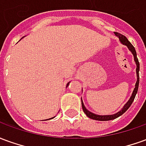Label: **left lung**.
<instances>
[{"instance_id": "1", "label": "left lung", "mask_w": 146, "mask_h": 146, "mask_svg": "<svg viewBox=\"0 0 146 146\" xmlns=\"http://www.w3.org/2000/svg\"><path fill=\"white\" fill-rule=\"evenodd\" d=\"M116 36H119V40L121 41L122 44H125L126 46H127V48H129V50L131 51L132 54L134 55V58H135V61L136 62V65H137V68H136V73H137V82H136V84H135V88L134 92L132 93V95L131 98L129 99V101L127 102V103H126V105L123 106V108L122 109V110H120L119 112H118L116 114H113V115H108V116H99V115H96L95 113H91L90 111L87 110L84 106V103H83L82 100H81V104H82V109L84 110V113H85L87 116H88L89 118L91 119H95V120H100V121H105V120H111V119H114L119 117V116H121L122 114L125 113L127 110H128V108L131 106V105L132 104V102L134 101V99L135 98V95L137 94L138 92V84H139V62H138V58H137V54H136V51H135V47L130 43L127 38L125 36H123L122 34L118 33H115Z\"/></svg>"}]
</instances>
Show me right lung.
I'll list each match as a JSON object with an SVG mask.
<instances>
[{
	"instance_id": "obj_1",
	"label": "right lung",
	"mask_w": 146,
	"mask_h": 146,
	"mask_svg": "<svg viewBox=\"0 0 146 146\" xmlns=\"http://www.w3.org/2000/svg\"><path fill=\"white\" fill-rule=\"evenodd\" d=\"M68 85H69V84H67V86H68Z\"/></svg>"
}]
</instances>
